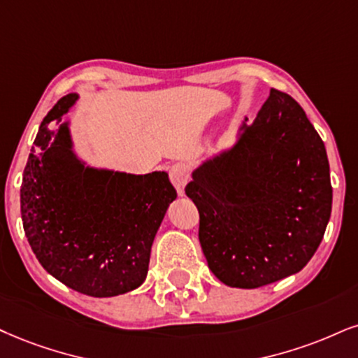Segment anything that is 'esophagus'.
<instances>
[{"label": "esophagus", "mask_w": 358, "mask_h": 358, "mask_svg": "<svg viewBox=\"0 0 358 358\" xmlns=\"http://www.w3.org/2000/svg\"><path fill=\"white\" fill-rule=\"evenodd\" d=\"M169 178H171L172 186L176 187V191H178L179 196H182L189 179V167L184 164V162H176V164L171 166Z\"/></svg>", "instance_id": "34e87169"}]
</instances>
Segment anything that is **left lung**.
I'll return each mask as SVG.
<instances>
[{
    "mask_svg": "<svg viewBox=\"0 0 358 358\" xmlns=\"http://www.w3.org/2000/svg\"><path fill=\"white\" fill-rule=\"evenodd\" d=\"M199 210L209 268L237 289H257L302 271L332 213L327 151L285 92L271 96L237 141L206 159L186 186Z\"/></svg>",
    "mask_w": 358,
    "mask_h": 358,
    "instance_id": "8db88e82",
    "label": "left lung"
}]
</instances>
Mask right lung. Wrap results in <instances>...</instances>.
I'll list each match as a JSON object with an SVG mask.
<instances>
[{
	"instance_id": "right-lung-1",
	"label": "right lung",
	"mask_w": 358,
	"mask_h": 358,
	"mask_svg": "<svg viewBox=\"0 0 358 358\" xmlns=\"http://www.w3.org/2000/svg\"><path fill=\"white\" fill-rule=\"evenodd\" d=\"M57 101L43 119L21 184L24 234L44 271L76 292L114 297L145 280L151 247L178 197L169 176L87 166L73 149L69 113Z\"/></svg>"
}]
</instances>
